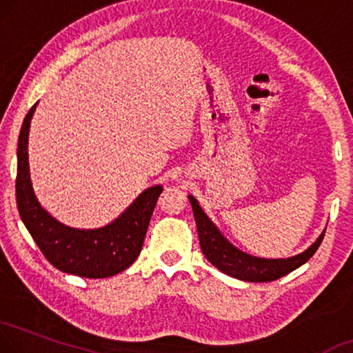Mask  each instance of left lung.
Returning <instances> with one entry per match:
<instances>
[{"label": "left lung", "instance_id": "obj_1", "mask_svg": "<svg viewBox=\"0 0 353 353\" xmlns=\"http://www.w3.org/2000/svg\"><path fill=\"white\" fill-rule=\"evenodd\" d=\"M188 197L194 211V219L195 225H197L200 248H202L203 256L219 271L232 276V278L248 281V283H270V281L283 278L290 271L306 263L323 240L325 230L306 251L287 259H263L251 256V254L243 252L241 249L233 246L222 235L221 230L214 225V222L205 214V211L195 197H192V195H188Z\"/></svg>", "mask_w": 353, "mask_h": 353}]
</instances>
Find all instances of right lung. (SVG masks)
Returning a JSON list of instances; mask_svg holds the SVG:
<instances>
[{
	"instance_id": "add662e5",
	"label": "right lung",
	"mask_w": 353,
	"mask_h": 353,
	"mask_svg": "<svg viewBox=\"0 0 353 353\" xmlns=\"http://www.w3.org/2000/svg\"><path fill=\"white\" fill-rule=\"evenodd\" d=\"M30 108L21 124L17 146V208L26 230L53 267L82 278H108L134 263L142 251L151 214L162 192L161 184L145 189L129 207L99 229H75L53 218L37 200L28 164V135L32 113Z\"/></svg>"
}]
</instances>
